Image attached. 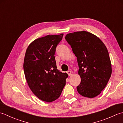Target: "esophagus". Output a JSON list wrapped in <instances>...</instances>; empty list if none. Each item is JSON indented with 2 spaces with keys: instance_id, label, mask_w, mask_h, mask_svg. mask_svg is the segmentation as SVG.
Listing matches in <instances>:
<instances>
[{
  "instance_id": "34e87169",
  "label": "esophagus",
  "mask_w": 123,
  "mask_h": 123,
  "mask_svg": "<svg viewBox=\"0 0 123 123\" xmlns=\"http://www.w3.org/2000/svg\"><path fill=\"white\" fill-rule=\"evenodd\" d=\"M67 73L68 74V75L69 76H71V74H72V72L71 71H67Z\"/></svg>"
}]
</instances>
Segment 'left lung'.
<instances>
[{"mask_svg": "<svg viewBox=\"0 0 123 123\" xmlns=\"http://www.w3.org/2000/svg\"><path fill=\"white\" fill-rule=\"evenodd\" d=\"M65 39L77 57L81 79L77 92L89 98L98 96L107 86L112 72L106 46L98 37L85 31L67 34Z\"/></svg>", "mask_w": 123, "mask_h": 123, "instance_id": "obj_1", "label": "left lung"}]
</instances>
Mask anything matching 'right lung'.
I'll use <instances>...</instances> for the list:
<instances>
[{
  "instance_id": "obj_1",
  "label": "right lung",
  "mask_w": 123,
  "mask_h": 123,
  "mask_svg": "<svg viewBox=\"0 0 123 123\" xmlns=\"http://www.w3.org/2000/svg\"><path fill=\"white\" fill-rule=\"evenodd\" d=\"M63 34L37 39L27 47L23 68L32 92L43 101L51 102L60 97L68 76L57 69L55 54Z\"/></svg>"
}]
</instances>
